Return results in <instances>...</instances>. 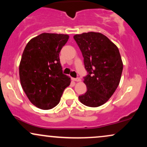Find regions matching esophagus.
Wrapping results in <instances>:
<instances>
[{
	"mask_svg": "<svg viewBox=\"0 0 147 147\" xmlns=\"http://www.w3.org/2000/svg\"><path fill=\"white\" fill-rule=\"evenodd\" d=\"M72 81H75V82H81V79L77 77V78H72Z\"/></svg>",
	"mask_w": 147,
	"mask_h": 147,
	"instance_id": "34e87169",
	"label": "esophagus"
}]
</instances>
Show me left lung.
<instances>
[{
	"instance_id": "obj_1",
	"label": "left lung",
	"mask_w": 147,
	"mask_h": 147,
	"mask_svg": "<svg viewBox=\"0 0 147 147\" xmlns=\"http://www.w3.org/2000/svg\"><path fill=\"white\" fill-rule=\"evenodd\" d=\"M74 39L82 51L88 72L84 77L87 91L79 96V101L89 107L102 106L113 95L120 82L123 63L119 50L99 32L76 34Z\"/></svg>"
}]
</instances>
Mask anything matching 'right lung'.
Instances as JSON below:
<instances>
[{
    "label": "right lung",
    "mask_w": 147,
    "mask_h": 147,
    "mask_svg": "<svg viewBox=\"0 0 147 147\" xmlns=\"http://www.w3.org/2000/svg\"><path fill=\"white\" fill-rule=\"evenodd\" d=\"M68 34L42 33L28 42L19 65L21 84L32 104L43 110L56 106L70 77L63 74L59 52Z\"/></svg>",
    "instance_id": "add662e5"
}]
</instances>
